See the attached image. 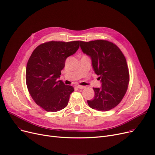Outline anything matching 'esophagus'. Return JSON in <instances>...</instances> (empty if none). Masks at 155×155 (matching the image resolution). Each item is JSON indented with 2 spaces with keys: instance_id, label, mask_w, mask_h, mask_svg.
I'll list each match as a JSON object with an SVG mask.
<instances>
[{
  "instance_id": "obj_1",
  "label": "esophagus",
  "mask_w": 155,
  "mask_h": 155,
  "mask_svg": "<svg viewBox=\"0 0 155 155\" xmlns=\"http://www.w3.org/2000/svg\"><path fill=\"white\" fill-rule=\"evenodd\" d=\"M77 87L79 89H84L85 88V86H81V85H77Z\"/></svg>"
}]
</instances>
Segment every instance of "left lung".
Instances as JSON below:
<instances>
[{
  "label": "left lung",
  "instance_id": "8db88e82",
  "mask_svg": "<svg viewBox=\"0 0 155 155\" xmlns=\"http://www.w3.org/2000/svg\"><path fill=\"white\" fill-rule=\"evenodd\" d=\"M80 48L92 61L101 87L93 88L94 99L87 101L92 109L108 111L117 106L127 92L129 72L122 51L112 42L103 40L80 41Z\"/></svg>",
  "mask_w": 155,
  "mask_h": 155
}]
</instances>
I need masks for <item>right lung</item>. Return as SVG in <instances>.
Returning <instances> with one entry per match:
<instances>
[{"label":"right lung","mask_w":155,"mask_h":155,"mask_svg":"<svg viewBox=\"0 0 155 155\" xmlns=\"http://www.w3.org/2000/svg\"><path fill=\"white\" fill-rule=\"evenodd\" d=\"M80 41H51L40 44L33 51L26 65V82L34 101L46 111L56 112L68 105L71 85L60 78L66 58L75 54Z\"/></svg>","instance_id":"right-lung-1"}]
</instances>
